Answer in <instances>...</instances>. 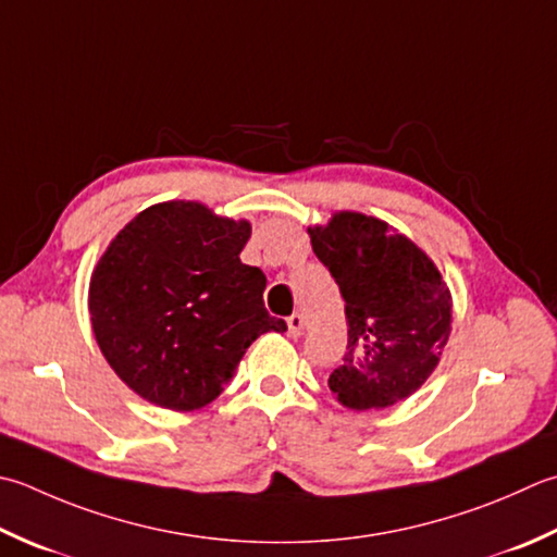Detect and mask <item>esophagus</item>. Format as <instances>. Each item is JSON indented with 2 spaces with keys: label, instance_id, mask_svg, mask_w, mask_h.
<instances>
[{
  "label": "esophagus",
  "instance_id": "34e87169",
  "mask_svg": "<svg viewBox=\"0 0 557 557\" xmlns=\"http://www.w3.org/2000/svg\"><path fill=\"white\" fill-rule=\"evenodd\" d=\"M287 333H289V337H299L304 333V315L301 313L287 315Z\"/></svg>",
  "mask_w": 557,
  "mask_h": 557
}]
</instances>
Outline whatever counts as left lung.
Masks as SVG:
<instances>
[{
    "label": "left lung",
    "instance_id": "obj_1",
    "mask_svg": "<svg viewBox=\"0 0 557 557\" xmlns=\"http://www.w3.org/2000/svg\"><path fill=\"white\" fill-rule=\"evenodd\" d=\"M309 236L345 299L347 352L329 379L337 400L369 410L416 394L451 333L440 270L410 238L359 212H337Z\"/></svg>",
    "mask_w": 557,
    "mask_h": 557
}]
</instances>
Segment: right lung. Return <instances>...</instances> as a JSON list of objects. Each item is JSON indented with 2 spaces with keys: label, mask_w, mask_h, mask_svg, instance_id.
<instances>
[{
  "label": "right lung",
  "mask_w": 557,
  "mask_h": 557,
  "mask_svg": "<svg viewBox=\"0 0 557 557\" xmlns=\"http://www.w3.org/2000/svg\"><path fill=\"white\" fill-rule=\"evenodd\" d=\"M248 238V222L198 202L149 207L113 238L91 275L89 313L103 357L135 394L198 410L258 335L287 331L263 304V270L238 258Z\"/></svg>",
  "instance_id": "1"
}]
</instances>
